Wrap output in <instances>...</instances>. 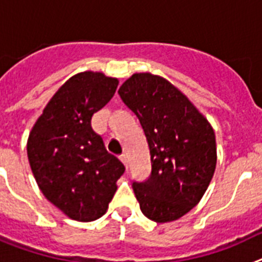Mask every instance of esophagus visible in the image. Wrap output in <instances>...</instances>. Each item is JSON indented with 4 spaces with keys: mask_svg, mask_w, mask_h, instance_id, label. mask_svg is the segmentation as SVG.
Segmentation results:
<instances>
[{
    "mask_svg": "<svg viewBox=\"0 0 262 262\" xmlns=\"http://www.w3.org/2000/svg\"><path fill=\"white\" fill-rule=\"evenodd\" d=\"M120 160H121L122 163H124V166H125V167H128V157H126L125 154L120 155Z\"/></svg>",
    "mask_w": 262,
    "mask_h": 262,
    "instance_id": "34e87169",
    "label": "esophagus"
}]
</instances>
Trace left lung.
<instances>
[{"instance_id": "1", "label": "left lung", "mask_w": 262, "mask_h": 262, "mask_svg": "<svg viewBox=\"0 0 262 262\" xmlns=\"http://www.w3.org/2000/svg\"><path fill=\"white\" fill-rule=\"evenodd\" d=\"M140 120L151 175L133 183L141 211L157 223L176 221L199 204L216 166L213 126L178 87L151 73H134L119 89Z\"/></svg>"}]
</instances>
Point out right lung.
Masks as SVG:
<instances>
[{"instance_id": "right-lung-1", "label": "right lung", "mask_w": 262, "mask_h": 262, "mask_svg": "<svg viewBox=\"0 0 262 262\" xmlns=\"http://www.w3.org/2000/svg\"><path fill=\"white\" fill-rule=\"evenodd\" d=\"M119 79L100 72L73 75L32 126L27 157L40 190L70 219L104 215L125 167L91 128L94 114L115 95Z\"/></svg>"}]
</instances>
